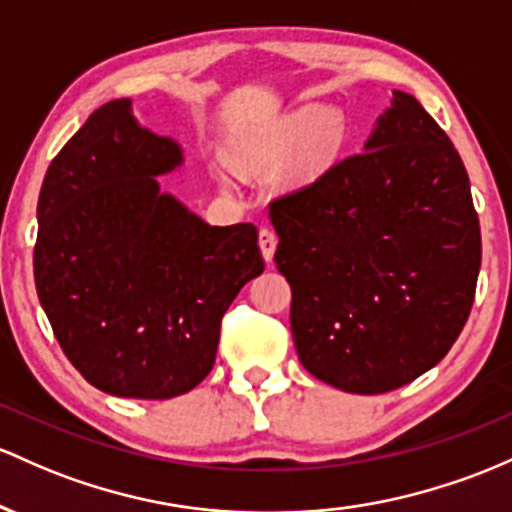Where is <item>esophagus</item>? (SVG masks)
Returning <instances> with one entry per match:
<instances>
[{
	"instance_id": "obj_1",
	"label": "esophagus",
	"mask_w": 512,
	"mask_h": 512,
	"mask_svg": "<svg viewBox=\"0 0 512 512\" xmlns=\"http://www.w3.org/2000/svg\"><path fill=\"white\" fill-rule=\"evenodd\" d=\"M258 246H261V254L266 258V263H271L275 256V246H278V237H275L273 229L263 227L261 232H258Z\"/></svg>"
}]
</instances>
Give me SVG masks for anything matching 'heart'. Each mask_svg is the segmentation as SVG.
Instances as JSON below:
<instances>
[{"instance_id":"obj_1","label":"heart","mask_w":512,"mask_h":512,"mask_svg":"<svg viewBox=\"0 0 512 512\" xmlns=\"http://www.w3.org/2000/svg\"><path fill=\"white\" fill-rule=\"evenodd\" d=\"M346 123L341 113L324 106H302L273 120L266 128L239 137L232 145V164L244 176H266L283 166L285 186L304 188L319 181L341 154Z\"/></svg>"}]
</instances>
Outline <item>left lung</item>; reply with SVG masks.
I'll return each instance as SVG.
<instances>
[{
  "mask_svg": "<svg viewBox=\"0 0 512 512\" xmlns=\"http://www.w3.org/2000/svg\"><path fill=\"white\" fill-rule=\"evenodd\" d=\"M300 363L350 394L435 367L472 312L479 217L450 137L394 89L363 152L271 205Z\"/></svg>",
  "mask_w": 512,
  "mask_h": 512,
  "instance_id": "8db88e82",
  "label": "left lung"
}]
</instances>
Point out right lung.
I'll return each instance as SVG.
<instances>
[{"instance_id": "add662e5", "label": "right lung", "mask_w": 512, "mask_h": 512, "mask_svg": "<svg viewBox=\"0 0 512 512\" xmlns=\"http://www.w3.org/2000/svg\"><path fill=\"white\" fill-rule=\"evenodd\" d=\"M183 164L130 99L103 103L48 166L33 251L38 300L89 384L174 399L208 377L220 321L263 273L251 222L212 227L159 176Z\"/></svg>"}]
</instances>
